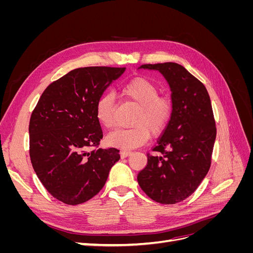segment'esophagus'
<instances>
[{
  "label": "esophagus",
  "mask_w": 253,
  "mask_h": 253,
  "mask_svg": "<svg viewBox=\"0 0 253 253\" xmlns=\"http://www.w3.org/2000/svg\"><path fill=\"white\" fill-rule=\"evenodd\" d=\"M132 154V152L131 151H126V150H122V151H120V156H121V158H126V157H127V156H129Z\"/></svg>",
  "instance_id": "34e87169"
}]
</instances>
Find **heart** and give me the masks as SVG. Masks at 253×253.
I'll use <instances>...</instances> for the list:
<instances>
[{
  "label": "heart",
  "mask_w": 253,
  "mask_h": 253,
  "mask_svg": "<svg viewBox=\"0 0 253 253\" xmlns=\"http://www.w3.org/2000/svg\"><path fill=\"white\" fill-rule=\"evenodd\" d=\"M120 95L138 106L132 119L131 127L117 128L105 137L110 147L131 150L147 142L150 132L162 133L169 124L172 115V103L166 97H159V88L152 81L137 77L120 87ZM115 102L112 94L105 93L98 98L95 114L99 124L104 128L114 125Z\"/></svg>",
  "instance_id": "b5f03b06"
}]
</instances>
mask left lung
Here are the masks:
<instances>
[{
  "mask_svg": "<svg viewBox=\"0 0 253 253\" xmlns=\"http://www.w3.org/2000/svg\"><path fill=\"white\" fill-rule=\"evenodd\" d=\"M158 71L172 91L169 124L148 154V165L137 176L153 201L172 205L186 200L206 177L216 138L211 100L204 84L177 63L143 64Z\"/></svg>",
  "mask_w": 253,
  "mask_h": 253,
  "instance_id": "left-lung-1",
  "label": "left lung"
}]
</instances>
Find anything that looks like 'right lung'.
Listing matches in <instances>:
<instances>
[{
	"label": "right lung",
	"mask_w": 253,
	"mask_h": 253,
	"mask_svg": "<svg viewBox=\"0 0 253 253\" xmlns=\"http://www.w3.org/2000/svg\"><path fill=\"white\" fill-rule=\"evenodd\" d=\"M126 67L91 66L71 71L43 91L29 122V154L38 178L58 201L87 202L99 193L117 163L119 150L96 149L102 129L98 98Z\"/></svg>",
	"instance_id": "1"
}]
</instances>
